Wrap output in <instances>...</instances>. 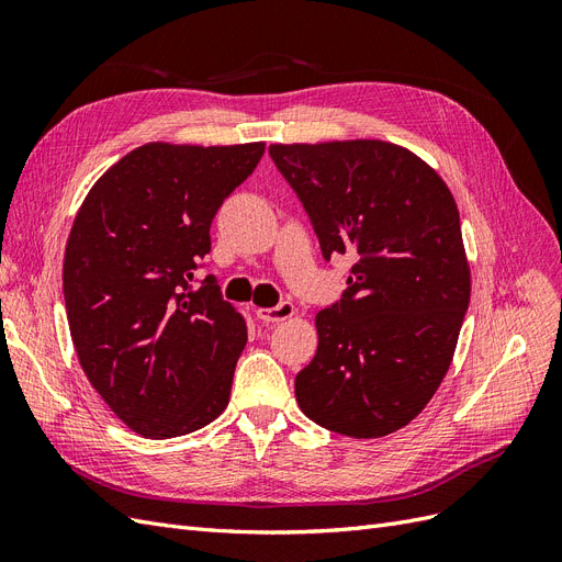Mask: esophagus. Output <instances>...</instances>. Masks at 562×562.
I'll list each match as a JSON object with an SVG mask.
<instances>
[{
  "mask_svg": "<svg viewBox=\"0 0 562 562\" xmlns=\"http://www.w3.org/2000/svg\"><path fill=\"white\" fill-rule=\"evenodd\" d=\"M295 314V307L293 302H279L277 307H265V310H258V318L265 323V326H271V323H279V321H285L291 318Z\"/></svg>",
  "mask_w": 562,
  "mask_h": 562,
  "instance_id": "1",
  "label": "esophagus"
}]
</instances>
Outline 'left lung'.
<instances>
[{
    "label": "left lung",
    "instance_id": "left-lung-1",
    "mask_svg": "<svg viewBox=\"0 0 562 562\" xmlns=\"http://www.w3.org/2000/svg\"><path fill=\"white\" fill-rule=\"evenodd\" d=\"M269 157L323 258H353L342 297L316 314L318 349L295 398L335 434H394L443 382L469 310L457 203L434 168L382 140L271 145Z\"/></svg>",
    "mask_w": 562,
    "mask_h": 562
}]
</instances>
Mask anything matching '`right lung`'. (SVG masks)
Listing matches in <instances>:
<instances>
[{
    "mask_svg": "<svg viewBox=\"0 0 562 562\" xmlns=\"http://www.w3.org/2000/svg\"><path fill=\"white\" fill-rule=\"evenodd\" d=\"M265 143H147L83 199L65 248L63 295L89 382L128 429L173 438L225 411L246 321L217 279H194L223 201Z\"/></svg>",
    "mask_w": 562,
    "mask_h": 562,
    "instance_id": "1",
    "label": "right lung"
}]
</instances>
